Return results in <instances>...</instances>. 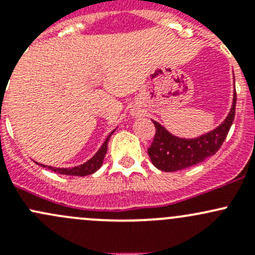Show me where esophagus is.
<instances>
[{
	"label": "esophagus",
	"instance_id": "1",
	"mask_svg": "<svg viewBox=\"0 0 255 255\" xmlns=\"http://www.w3.org/2000/svg\"><path fill=\"white\" fill-rule=\"evenodd\" d=\"M133 116H139V113H134V112H133Z\"/></svg>",
	"mask_w": 255,
	"mask_h": 255
}]
</instances>
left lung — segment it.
I'll use <instances>...</instances> for the list:
<instances>
[{
  "mask_svg": "<svg viewBox=\"0 0 255 255\" xmlns=\"http://www.w3.org/2000/svg\"><path fill=\"white\" fill-rule=\"evenodd\" d=\"M236 102H237V94L235 90L233 104L227 118L216 129L192 139L175 137L169 133L163 126L153 121L155 126V135L153 143L148 148V155L151 163L159 170L171 173L196 165L205 159L215 155L225 142L235 120Z\"/></svg>",
  "mask_w": 255,
  "mask_h": 255,
  "instance_id": "1",
  "label": "left lung"
}]
</instances>
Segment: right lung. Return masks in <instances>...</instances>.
I'll list each match as a JSON object with an SVG mask.
<instances>
[{"mask_svg": "<svg viewBox=\"0 0 255 255\" xmlns=\"http://www.w3.org/2000/svg\"><path fill=\"white\" fill-rule=\"evenodd\" d=\"M115 132V130H113ZM113 132H111L109 134V137L106 138L105 143L102 144L101 148L99 149L96 154L92 156L90 160H87L86 163L81 164V165L74 166V168H53V166H48V169H50L51 171L58 174H63V175H74V176H86L90 175V174H94L95 171L99 170L101 168L102 163H104V158L106 155L107 151V144H109L110 138L113 134ZM42 165V164H40ZM45 166V165H43Z\"/></svg>", "mask_w": 255, "mask_h": 255, "instance_id": "obj_1", "label": "right lung"}]
</instances>
